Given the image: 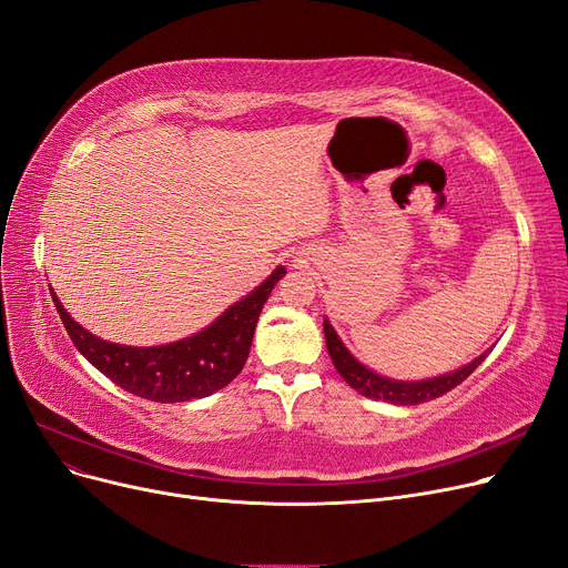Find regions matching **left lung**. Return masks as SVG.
Segmentation results:
<instances>
[{
    "mask_svg": "<svg viewBox=\"0 0 568 568\" xmlns=\"http://www.w3.org/2000/svg\"><path fill=\"white\" fill-rule=\"evenodd\" d=\"M325 341H327V351H329V357L336 366V372L341 374V378L345 383H348L353 389H357L359 394H364V397H368V399H383L387 404H397V406L425 404V402H432V399L440 397V394L450 392L464 378L471 376L478 368V364H483V359L489 353V351L483 353L471 364L457 368V372H453V374L413 383V381H392V378L378 376V374L372 372V368H366L362 362H357L351 355V351L345 348L343 341L334 332V327L329 325V320H325Z\"/></svg>",
    "mask_w": 568,
    "mask_h": 568,
    "instance_id": "8db88e82",
    "label": "left lung"
}]
</instances>
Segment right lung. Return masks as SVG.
Listing matches in <instances>:
<instances>
[{"mask_svg":"<svg viewBox=\"0 0 568 568\" xmlns=\"http://www.w3.org/2000/svg\"><path fill=\"white\" fill-rule=\"evenodd\" d=\"M285 274L287 271L278 266L248 297L230 306L200 334L153 348H132L97 338L67 313L55 292L51 297L73 345L94 368L136 397L176 404L209 397L241 374L262 306Z\"/></svg>","mask_w":568,"mask_h":568,"instance_id":"1","label":"right lung"}]
</instances>
